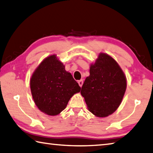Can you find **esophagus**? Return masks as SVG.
Wrapping results in <instances>:
<instances>
[{
  "label": "esophagus",
  "instance_id": "34e87169",
  "mask_svg": "<svg viewBox=\"0 0 153 153\" xmlns=\"http://www.w3.org/2000/svg\"><path fill=\"white\" fill-rule=\"evenodd\" d=\"M78 83H79V86H80V87H81V86H82V84H83V81H82V80H79V81H78Z\"/></svg>",
  "mask_w": 153,
  "mask_h": 153
}]
</instances>
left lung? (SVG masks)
<instances>
[{
	"label": "left lung",
	"mask_w": 153,
	"mask_h": 153,
	"mask_svg": "<svg viewBox=\"0 0 153 153\" xmlns=\"http://www.w3.org/2000/svg\"><path fill=\"white\" fill-rule=\"evenodd\" d=\"M126 88V79L121 68L112 57L101 53L91 65L90 75L80 94L89 111L98 117H106L119 107Z\"/></svg>",
	"instance_id": "8db88e82"
}]
</instances>
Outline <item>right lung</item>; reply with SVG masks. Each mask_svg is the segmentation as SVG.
<instances>
[{
    "instance_id": "1",
    "label": "right lung",
    "mask_w": 153,
    "mask_h": 153,
    "mask_svg": "<svg viewBox=\"0 0 153 153\" xmlns=\"http://www.w3.org/2000/svg\"><path fill=\"white\" fill-rule=\"evenodd\" d=\"M65 65L53 54L41 62L32 74L30 86L34 102L41 112L56 116L66 108L80 87Z\"/></svg>"
}]
</instances>
